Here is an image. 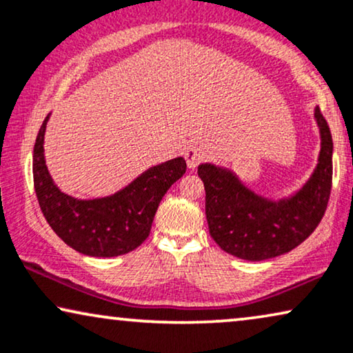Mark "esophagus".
Here are the masks:
<instances>
[{
  "label": "esophagus",
  "instance_id": "obj_1",
  "mask_svg": "<svg viewBox=\"0 0 353 353\" xmlns=\"http://www.w3.org/2000/svg\"><path fill=\"white\" fill-rule=\"evenodd\" d=\"M184 157H185L187 166H189L190 169H195L201 161H203L205 154L199 147H194V145H190V147L185 148Z\"/></svg>",
  "mask_w": 353,
  "mask_h": 353
}]
</instances>
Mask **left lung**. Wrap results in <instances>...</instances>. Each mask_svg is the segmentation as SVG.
I'll list each match as a JSON object with an SVG mask.
<instances>
[{"label":"left lung","instance_id":"1","mask_svg":"<svg viewBox=\"0 0 353 353\" xmlns=\"http://www.w3.org/2000/svg\"><path fill=\"white\" fill-rule=\"evenodd\" d=\"M314 117L321 132L318 166L302 190L288 200L253 194L229 169L199 166L210 236L225 253L248 261L268 260L294 250L316 229L331 195L332 137L319 108Z\"/></svg>","mask_w":353,"mask_h":353}]
</instances>
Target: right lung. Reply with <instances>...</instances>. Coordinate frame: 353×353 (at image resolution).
Here are the masks:
<instances>
[{
    "label": "right lung",
    "mask_w": 353,
    "mask_h": 353,
    "mask_svg": "<svg viewBox=\"0 0 353 353\" xmlns=\"http://www.w3.org/2000/svg\"><path fill=\"white\" fill-rule=\"evenodd\" d=\"M48 117L35 140L34 185L40 210L51 229L69 247L88 256L110 258L135 250L148 237L164 194L185 174V159L174 158L150 168L111 196L77 200L54 185L45 164L43 139Z\"/></svg>",
    "instance_id": "obj_1"
}]
</instances>
